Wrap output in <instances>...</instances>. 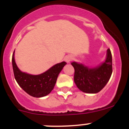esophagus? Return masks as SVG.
Segmentation results:
<instances>
[{
	"label": "esophagus",
	"instance_id": "34e87169",
	"mask_svg": "<svg viewBox=\"0 0 129 129\" xmlns=\"http://www.w3.org/2000/svg\"><path fill=\"white\" fill-rule=\"evenodd\" d=\"M72 59V58L71 57H67L65 58V61H67V62H69L71 61Z\"/></svg>",
	"mask_w": 129,
	"mask_h": 129
}]
</instances>
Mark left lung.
<instances>
[{
  "label": "left lung",
  "mask_w": 129,
  "mask_h": 129,
  "mask_svg": "<svg viewBox=\"0 0 129 129\" xmlns=\"http://www.w3.org/2000/svg\"><path fill=\"white\" fill-rule=\"evenodd\" d=\"M74 68V82L81 91L95 94L105 87L112 73V59L110 49L107 50V59L101 65L88 68L82 64L71 62Z\"/></svg>",
  "instance_id": "left-lung-1"
}]
</instances>
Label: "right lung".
Returning <instances> with one entry per match:
<instances>
[{
    "label": "right lung",
    "instance_id": "obj_1",
    "mask_svg": "<svg viewBox=\"0 0 129 129\" xmlns=\"http://www.w3.org/2000/svg\"><path fill=\"white\" fill-rule=\"evenodd\" d=\"M66 64L67 62L64 61L56 64L43 74L34 76L20 71L15 62L14 54L12 56V66L15 80L27 94L35 98L46 96L50 93L59 73Z\"/></svg>",
    "mask_w": 129,
    "mask_h": 129
}]
</instances>
